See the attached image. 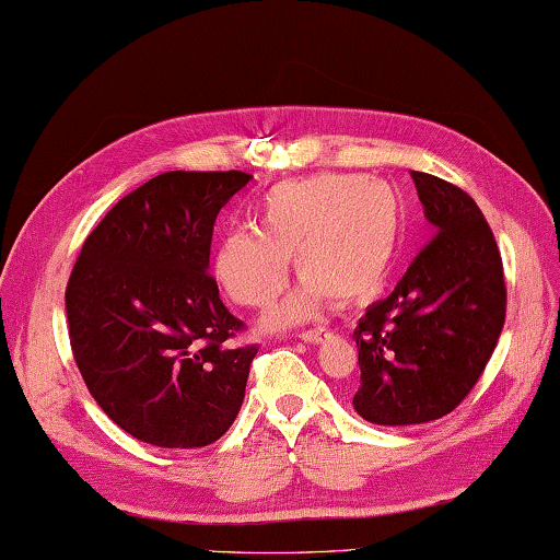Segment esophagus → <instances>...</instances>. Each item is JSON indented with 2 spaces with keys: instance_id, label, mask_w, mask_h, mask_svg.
Segmentation results:
<instances>
[{
  "instance_id": "34e87169",
  "label": "esophagus",
  "mask_w": 560,
  "mask_h": 560,
  "mask_svg": "<svg viewBox=\"0 0 560 560\" xmlns=\"http://www.w3.org/2000/svg\"><path fill=\"white\" fill-rule=\"evenodd\" d=\"M331 334H328V328H310V331H303L300 334V340L305 342H322L324 338H328Z\"/></svg>"
}]
</instances>
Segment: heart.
Wrapping results in <instances>:
<instances>
[{
	"mask_svg": "<svg viewBox=\"0 0 560 560\" xmlns=\"http://www.w3.org/2000/svg\"><path fill=\"white\" fill-rule=\"evenodd\" d=\"M260 229H234L214 250V279L243 307H269L289 281L307 283L269 326L310 319L324 298L352 303L376 291L402 243V200L388 182L342 172L281 182L255 206Z\"/></svg>",
	"mask_w": 560,
	"mask_h": 560,
	"instance_id": "1",
	"label": "heart"
}]
</instances>
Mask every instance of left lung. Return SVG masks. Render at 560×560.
I'll return each mask as SVG.
<instances>
[{
	"mask_svg": "<svg viewBox=\"0 0 560 560\" xmlns=\"http://www.w3.org/2000/svg\"><path fill=\"white\" fill-rule=\"evenodd\" d=\"M411 179L435 236L354 328L362 376L352 405L378 425L454 411L482 376L506 317L504 265L476 200L428 172Z\"/></svg>",
	"mask_w": 560,
	"mask_h": 560,
	"instance_id": "left-lung-1",
	"label": "left lung"
}]
</instances>
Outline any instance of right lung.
<instances>
[{
    "instance_id": "right-lung-1",
    "label": "right lung",
    "mask_w": 560,
    "mask_h": 560,
    "mask_svg": "<svg viewBox=\"0 0 560 560\" xmlns=\"http://www.w3.org/2000/svg\"><path fill=\"white\" fill-rule=\"evenodd\" d=\"M253 175L163 172L120 198L84 241L66 285L84 385L113 423L167 450L220 440L246 395L257 346L208 271L220 210Z\"/></svg>"
}]
</instances>
